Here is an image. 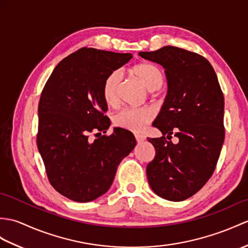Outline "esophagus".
I'll list each match as a JSON object with an SVG mask.
<instances>
[{
    "label": "esophagus",
    "instance_id": "1",
    "mask_svg": "<svg viewBox=\"0 0 248 248\" xmlns=\"http://www.w3.org/2000/svg\"><path fill=\"white\" fill-rule=\"evenodd\" d=\"M135 138H136L137 142H141L146 140V137L143 135H140V134H135Z\"/></svg>",
    "mask_w": 248,
    "mask_h": 248
}]
</instances>
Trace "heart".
<instances>
[{
    "mask_svg": "<svg viewBox=\"0 0 248 248\" xmlns=\"http://www.w3.org/2000/svg\"><path fill=\"white\" fill-rule=\"evenodd\" d=\"M133 72L146 83L149 90L155 91L163 86L165 77L163 72L151 63H141L133 67ZM122 72L114 71L103 83V97L108 103L113 105L118 100L119 89L122 85ZM154 117L149 108H128L120 111L114 118L116 125L132 132H141Z\"/></svg>",
    "mask_w": 248,
    "mask_h": 248,
    "instance_id": "b5f03b06",
    "label": "heart"
}]
</instances>
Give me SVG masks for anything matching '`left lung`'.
<instances>
[{
  "mask_svg": "<svg viewBox=\"0 0 248 248\" xmlns=\"http://www.w3.org/2000/svg\"><path fill=\"white\" fill-rule=\"evenodd\" d=\"M140 56L162 65L168 82L153 122L163 136L148 138L155 148L148 182L158 197L181 202L197 193L216 169L225 136L224 96L214 67L201 55L164 46ZM172 135L179 138L176 144Z\"/></svg>",
  "mask_w": 248,
  "mask_h": 248,
  "instance_id": "left-lung-1",
  "label": "left lung"
}]
</instances>
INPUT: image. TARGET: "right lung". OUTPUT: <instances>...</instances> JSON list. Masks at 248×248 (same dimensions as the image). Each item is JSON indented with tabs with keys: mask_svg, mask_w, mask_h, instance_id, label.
I'll return each instance as SVG.
<instances>
[{
	"mask_svg": "<svg viewBox=\"0 0 248 248\" xmlns=\"http://www.w3.org/2000/svg\"><path fill=\"white\" fill-rule=\"evenodd\" d=\"M131 54L80 48L55 67L40 97L37 145L48 181L75 202H91L110 189L120 162L136 146L130 131L114 128L103 115V83ZM93 130L98 133L89 140Z\"/></svg>",
	"mask_w": 248,
	"mask_h": 248,
	"instance_id": "obj_1",
	"label": "right lung"
}]
</instances>
